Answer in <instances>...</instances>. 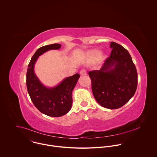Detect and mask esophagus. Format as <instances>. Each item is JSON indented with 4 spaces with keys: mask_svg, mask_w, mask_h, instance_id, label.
Returning a JSON list of instances; mask_svg holds the SVG:
<instances>
[{
    "mask_svg": "<svg viewBox=\"0 0 157 157\" xmlns=\"http://www.w3.org/2000/svg\"><path fill=\"white\" fill-rule=\"evenodd\" d=\"M80 74L81 75H86V70L84 69H82V70L80 71Z\"/></svg>",
    "mask_w": 157,
    "mask_h": 157,
    "instance_id": "obj_1",
    "label": "esophagus"
}]
</instances>
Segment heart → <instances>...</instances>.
<instances>
[{
    "mask_svg": "<svg viewBox=\"0 0 157 157\" xmlns=\"http://www.w3.org/2000/svg\"><path fill=\"white\" fill-rule=\"evenodd\" d=\"M99 51H97V50H93L92 51H91L90 53V56H98L99 54Z\"/></svg>",
    "mask_w": 157,
    "mask_h": 157,
    "instance_id": "obj_1",
    "label": "heart"
}]
</instances>
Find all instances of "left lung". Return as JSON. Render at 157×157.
<instances>
[{"label": "left lung", "mask_w": 157, "mask_h": 157, "mask_svg": "<svg viewBox=\"0 0 157 157\" xmlns=\"http://www.w3.org/2000/svg\"><path fill=\"white\" fill-rule=\"evenodd\" d=\"M112 48L100 70L90 71L92 90L103 107L115 109L122 107L134 96L138 75L132 57L121 45L111 42Z\"/></svg>", "instance_id": "1"}]
</instances>
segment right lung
I'll list each match as a JSON object with an SVG mask.
<instances>
[{
  "label": "right lung",
  "instance_id": "right-lung-1",
  "mask_svg": "<svg viewBox=\"0 0 157 157\" xmlns=\"http://www.w3.org/2000/svg\"><path fill=\"white\" fill-rule=\"evenodd\" d=\"M58 44L46 45L39 48L32 57L26 72V87L31 101L36 108L50 117H59L67 113L72 103V92L79 77L78 74L64 79L57 86L48 88L39 81L34 72L39 56L51 49H59Z\"/></svg>",
  "mask_w": 157,
  "mask_h": 157
}]
</instances>
